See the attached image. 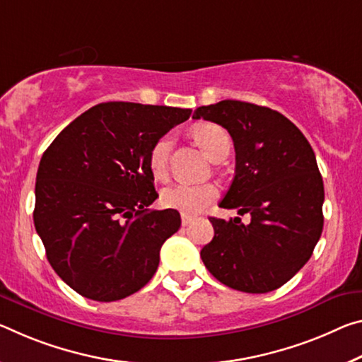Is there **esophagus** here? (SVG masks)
<instances>
[{"instance_id":"34e87169","label":"esophagus","mask_w":362,"mask_h":362,"mask_svg":"<svg viewBox=\"0 0 362 362\" xmlns=\"http://www.w3.org/2000/svg\"><path fill=\"white\" fill-rule=\"evenodd\" d=\"M192 221H193V217H192V216H187V214H182V226H183V227H187V226H190V223H192Z\"/></svg>"}]
</instances>
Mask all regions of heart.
<instances>
[{"instance_id":"b5f03b06","label":"heart","mask_w":362,"mask_h":362,"mask_svg":"<svg viewBox=\"0 0 362 362\" xmlns=\"http://www.w3.org/2000/svg\"><path fill=\"white\" fill-rule=\"evenodd\" d=\"M193 136L199 143V146L203 148L204 153L208 154V158L212 160L217 158H226L228 151H230V135L227 134L226 129L214 122L198 124L193 129ZM170 148V135H163L151 146L150 156H148V164H150V170L156 180L168 179ZM217 194H219V190L212 183L180 182L163 190V193H160V203L165 208L192 216L214 202Z\"/></svg>"}]
</instances>
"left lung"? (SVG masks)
I'll return each instance as SVG.
<instances>
[{
	"mask_svg": "<svg viewBox=\"0 0 362 362\" xmlns=\"http://www.w3.org/2000/svg\"><path fill=\"white\" fill-rule=\"evenodd\" d=\"M193 119L222 125L235 146V177L221 208L250 214L209 217L214 238L202 250L208 271L245 293H267L311 257L324 227V182L311 145L284 114L253 103L223 100Z\"/></svg>",
	"mask_w": 362,
	"mask_h": 362,
	"instance_id": "1",
	"label": "left lung"
}]
</instances>
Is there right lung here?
<instances>
[{"instance_id": "1", "label": "right lung", "mask_w": 362, "mask_h": 362, "mask_svg": "<svg viewBox=\"0 0 362 362\" xmlns=\"http://www.w3.org/2000/svg\"><path fill=\"white\" fill-rule=\"evenodd\" d=\"M192 109L111 101L90 107L56 136L40 160L37 233L54 272L78 295L117 301L143 288L159 251L180 228L158 198L148 156L154 141Z\"/></svg>"}]
</instances>
